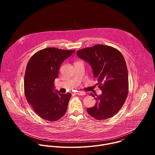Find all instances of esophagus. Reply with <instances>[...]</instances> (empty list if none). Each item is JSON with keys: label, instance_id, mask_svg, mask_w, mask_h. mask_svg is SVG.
<instances>
[{"label": "esophagus", "instance_id": "34e87169", "mask_svg": "<svg viewBox=\"0 0 155 155\" xmlns=\"http://www.w3.org/2000/svg\"><path fill=\"white\" fill-rule=\"evenodd\" d=\"M76 94L77 95H79V96H84L85 95V93H83V92H81V91H78Z\"/></svg>", "mask_w": 155, "mask_h": 155}]
</instances>
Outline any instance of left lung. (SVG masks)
<instances>
[{
	"label": "left lung",
	"instance_id": "8db88e82",
	"mask_svg": "<svg viewBox=\"0 0 155 155\" xmlns=\"http://www.w3.org/2000/svg\"><path fill=\"white\" fill-rule=\"evenodd\" d=\"M78 58L89 63L97 78L102 94L91 96L96 101L93 107L87 108L90 116L104 120L115 115L125 102L129 91L127 65L121 52L112 47L96 45L78 50Z\"/></svg>",
	"mask_w": 155,
	"mask_h": 155
}]
</instances>
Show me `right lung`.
Returning a JSON list of instances; mask_svg holds the SVG:
<instances>
[{
  "label": "right lung",
  "instance_id": "right-lung-1",
  "mask_svg": "<svg viewBox=\"0 0 155 155\" xmlns=\"http://www.w3.org/2000/svg\"><path fill=\"white\" fill-rule=\"evenodd\" d=\"M75 51L46 48L36 52L27 64L25 94L35 114L44 120L55 121L66 112L72 95L54 92V82L62 62Z\"/></svg>",
  "mask_w": 155,
  "mask_h": 155
}]
</instances>
